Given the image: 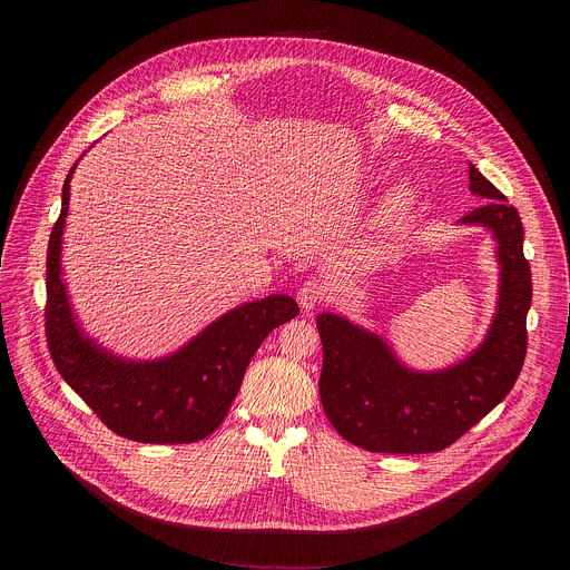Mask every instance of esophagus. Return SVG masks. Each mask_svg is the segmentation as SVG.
Returning a JSON list of instances; mask_svg holds the SVG:
<instances>
[{
    "label": "esophagus",
    "instance_id": "34e87169",
    "mask_svg": "<svg viewBox=\"0 0 570 570\" xmlns=\"http://www.w3.org/2000/svg\"><path fill=\"white\" fill-rule=\"evenodd\" d=\"M325 295H327L325 282L318 279V277H309L301 286V291H297V303H301V307L305 312H312V309H316L325 301Z\"/></svg>",
    "mask_w": 570,
    "mask_h": 570
}]
</instances>
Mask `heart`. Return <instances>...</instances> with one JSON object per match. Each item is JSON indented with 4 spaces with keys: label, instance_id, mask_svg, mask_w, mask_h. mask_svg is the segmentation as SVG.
Masks as SVG:
<instances>
[{
    "label": "heart",
    "instance_id": "obj_1",
    "mask_svg": "<svg viewBox=\"0 0 570 570\" xmlns=\"http://www.w3.org/2000/svg\"><path fill=\"white\" fill-rule=\"evenodd\" d=\"M411 200H413L411 187L400 185L397 189L391 191V196L385 198V203H383V217H397V215H402L404 209H409Z\"/></svg>",
    "mask_w": 570,
    "mask_h": 570
}]
</instances>
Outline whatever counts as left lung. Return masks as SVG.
<instances>
[{
	"label": "left lung",
	"instance_id": "obj_1",
	"mask_svg": "<svg viewBox=\"0 0 570 570\" xmlns=\"http://www.w3.org/2000/svg\"><path fill=\"white\" fill-rule=\"evenodd\" d=\"M469 189L481 196L460 224L485 226L497 239L499 303L483 344L439 372L409 370L387 342L337 314H318L323 344L318 393L333 428L372 453H436L455 443L508 395L527 355L531 269L518 209L469 164Z\"/></svg>",
	"mask_w": 570,
	"mask_h": 570
}]
</instances>
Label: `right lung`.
Here are the masks:
<instances>
[{
    "label": "right lung",
    "mask_w": 570,
    "mask_h": 570,
    "mask_svg": "<svg viewBox=\"0 0 570 570\" xmlns=\"http://www.w3.org/2000/svg\"><path fill=\"white\" fill-rule=\"evenodd\" d=\"M73 170L76 164L65 179L62 213L52 226L46 263V337L52 363L115 434L140 443L200 441L224 423L263 340L301 309L293 297L277 293L226 312L157 361H127L106 351L78 327L59 263Z\"/></svg>",
    "instance_id": "1"
}]
</instances>
